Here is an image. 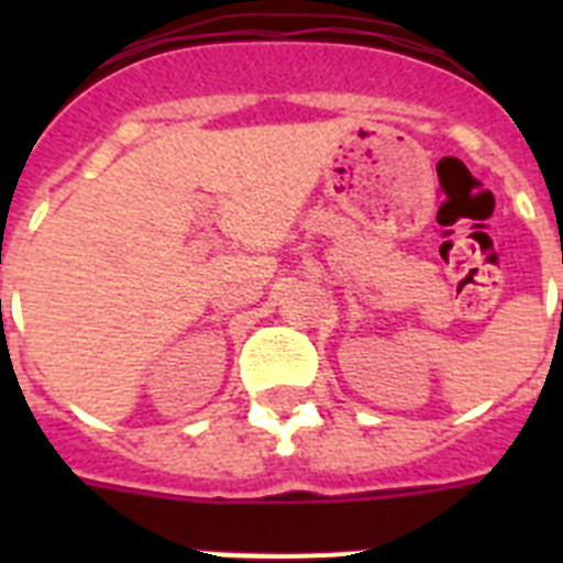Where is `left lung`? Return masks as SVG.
<instances>
[{"label": "left lung", "instance_id": "8db88e82", "mask_svg": "<svg viewBox=\"0 0 563 563\" xmlns=\"http://www.w3.org/2000/svg\"><path fill=\"white\" fill-rule=\"evenodd\" d=\"M561 312H563V301H561Z\"/></svg>", "mask_w": 563, "mask_h": 563}]
</instances>
